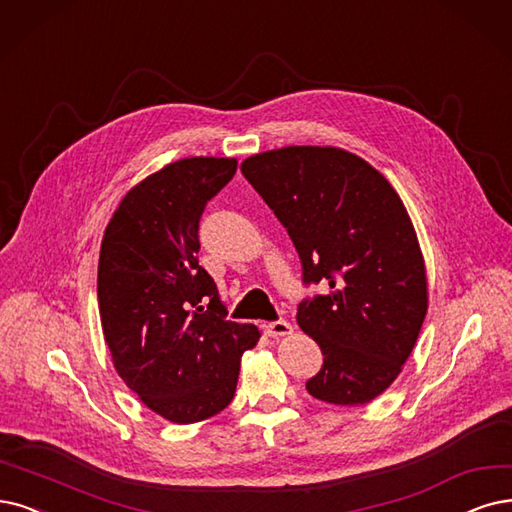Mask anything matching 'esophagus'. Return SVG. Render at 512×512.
<instances>
[{
  "label": "esophagus",
  "mask_w": 512,
  "mask_h": 512,
  "mask_svg": "<svg viewBox=\"0 0 512 512\" xmlns=\"http://www.w3.org/2000/svg\"><path fill=\"white\" fill-rule=\"evenodd\" d=\"M266 333L270 337H282V335L293 333V327H291V323H287V320H274V323L266 325Z\"/></svg>",
  "instance_id": "obj_1"
}]
</instances>
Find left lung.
<instances>
[{"mask_svg":"<svg viewBox=\"0 0 512 512\" xmlns=\"http://www.w3.org/2000/svg\"><path fill=\"white\" fill-rule=\"evenodd\" d=\"M295 244L304 282L297 325L325 354L306 388L318 401L365 405L403 371L428 310L424 255L388 179L339 147L291 145L240 164Z\"/></svg>","mask_w":512,"mask_h":512,"instance_id":"obj_1","label":"left lung"}]
</instances>
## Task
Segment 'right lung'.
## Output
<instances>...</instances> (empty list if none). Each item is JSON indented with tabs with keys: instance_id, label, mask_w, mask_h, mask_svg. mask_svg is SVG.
Returning <instances> with one entry per match:
<instances>
[{
	"instance_id": "add662e5",
	"label": "right lung",
	"mask_w": 512,
	"mask_h": 512,
	"mask_svg": "<svg viewBox=\"0 0 512 512\" xmlns=\"http://www.w3.org/2000/svg\"><path fill=\"white\" fill-rule=\"evenodd\" d=\"M236 158L170 162L137 183L107 223L99 312L113 367L143 405L194 424L232 403L255 325L225 320L215 280L198 266L206 202L236 173Z\"/></svg>"
}]
</instances>
